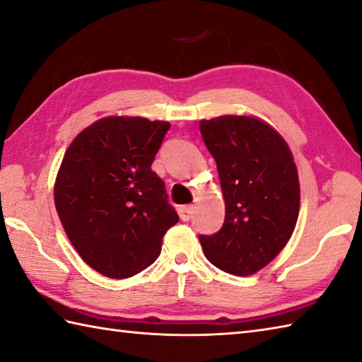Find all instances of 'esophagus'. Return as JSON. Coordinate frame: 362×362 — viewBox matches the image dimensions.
Segmentation results:
<instances>
[{
  "mask_svg": "<svg viewBox=\"0 0 362 362\" xmlns=\"http://www.w3.org/2000/svg\"><path fill=\"white\" fill-rule=\"evenodd\" d=\"M192 213H194V206H190V204H186V206H181L180 208V217H181L184 222L190 221V217H192Z\"/></svg>",
  "mask_w": 362,
  "mask_h": 362,
  "instance_id": "34e87169",
  "label": "esophagus"
}]
</instances>
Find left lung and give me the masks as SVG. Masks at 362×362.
I'll return each instance as SVG.
<instances>
[{
	"label": "left lung",
	"mask_w": 362,
	"mask_h": 362,
	"mask_svg": "<svg viewBox=\"0 0 362 362\" xmlns=\"http://www.w3.org/2000/svg\"><path fill=\"white\" fill-rule=\"evenodd\" d=\"M204 145L219 172L225 221L200 235L204 257L228 274L250 276L274 260L299 214L293 154L274 127L254 117L223 115L200 121Z\"/></svg>",
	"instance_id": "obj_1"
}]
</instances>
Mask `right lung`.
<instances>
[{
    "instance_id": "right-lung-1",
    "label": "right lung",
    "mask_w": 362,
    "mask_h": 362,
    "mask_svg": "<svg viewBox=\"0 0 362 362\" xmlns=\"http://www.w3.org/2000/svg\"><path fill=\"white\" fill-rule=\"evenodd\" d=\"M168 129L167 121L107 117L67 148L54 206L81 260L102 276L127 279L146 269L180 221L151 170Z\"/></svg>"
}]
</instances>
